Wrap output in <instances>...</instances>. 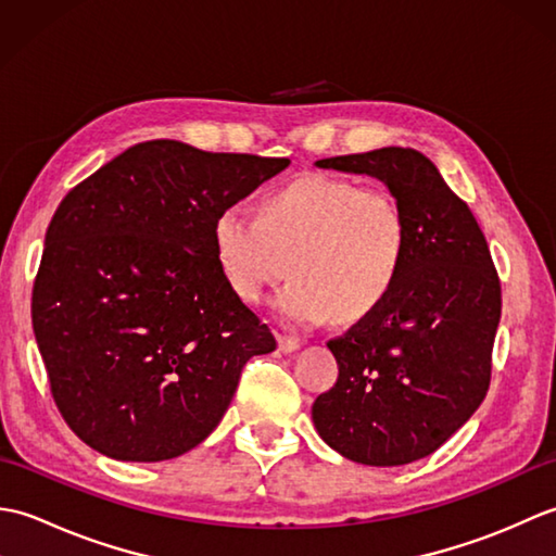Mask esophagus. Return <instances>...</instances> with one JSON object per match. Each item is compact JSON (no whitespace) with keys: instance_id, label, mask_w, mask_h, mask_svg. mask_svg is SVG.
<instances>
[{"instance_id":"obj_1","label":"esophagus","mask_w":556,"mask_h":556,"mask_svg":"<svg viewBox=\"0 0 556 556\" xmlns=\"http://www.w3.org/2000/svg\"><path fill=\"white\" fill-rule=\"evenodd\" d=\"M277 344H279V351L281 353H293V351H299L301 349V344L296 339H291V337H277Z\"/></svg>"}]
</instances>
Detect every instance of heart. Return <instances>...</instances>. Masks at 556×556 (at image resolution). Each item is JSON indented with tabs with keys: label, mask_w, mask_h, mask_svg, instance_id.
<instances>
[{
	"label": "heart",
	"mask_w": 556,
	"mask_h": 556,
	"mask_svg": "<svg viewBox=\"0 0 556 556\" xmlns=\"http://www.w3.org/2000/svg\"><path fill=\"white\" fill-rule=\"evenodd\" d=\"M212 245L227 285L257 303L287 275L275 308L289 325L358 323L392 296L408 251L396 198L337 176L308 174L271 193L263 215L224 207Z\"/></svg>",
	"instance_id": "heart-1"
}]
</instances>
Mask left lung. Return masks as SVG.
<instances>
[{
    "label": "left lung",
    "instance_id": "1",
    "mask_svg": "<svg viewBox=\"0 0 556 556\" xmlns=\"http://www.w3.org/2000/svg\"><path fill=\"white\" fill-rule=\"evenodd\" d=\"M315 167L382 181L408 227L392 296L327 341L339 377L315 399V430L356 464L404 466L440 448L488 394L497 269L473 212L422 152L380 148Z\"/></svg>",
    "mask_w": 556,
    "mask_h": 556
}]
</instances>
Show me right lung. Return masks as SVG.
Listing matches in <instances>:
<instances>
[{
  "mask_svg": "<svg viewBox=\"0 0 556 556\" xmlns=\"http://www.w3.org/2000/svg\"><path fill=\"white\" fill-rule=\"evenodd\" d=\"M289 164L148 140L56 207L33 332L56 408L96 452L138 464L191 452L245 361L277 349L224 279L212 224Z\"/></svg>",
  "mask_w": 556,
  "mask_h": 556,
  "instance_id": "1",
  "label": "right lung"
}]
</instances>
